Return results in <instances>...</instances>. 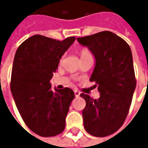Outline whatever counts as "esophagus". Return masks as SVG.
Masks as SVG:
<instances>
[{
    "instance_id": "obj_1",
    "label": "esophagus",
    "mask_w": 148,
    "mask_h": 148,
    "mask_svg": "<svg viewBox=\"0 0 148 148\" xmlns=\"http://www.w3.org/2000/svg\"><path fill=\"white\" fill-rule=\"evenodd\" d=\"M81 93L78 91V90H74V95L76 97H78L80 96Z\"/></svg>"
}]
</instances>
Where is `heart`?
I'll list each match as a JSON object with an SVG mask.
<instances>
[{
  "instance_id": "1",
  "label": "heart",
  "mask_w": 148,
  "mask_h": 148,
  "mask_svg": "<svg viewBox=\"0 0 148 148\" xmlns=\"http://www.w3.org/2000/svg\"><path fill=\"white\" fill-rule=\"evenodd\" d=\"M87 55H91V54H90V52L88 50H86V49H83V50H82L80 51L81 58H82L84 56H87Z\"/></svg>"
}]
</instances>
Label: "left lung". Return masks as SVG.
I'll use <instances>...</instances> for the list:
<instances>
[{
  "mask_svg": "<svg viewBox=\"0 0 148 148\" xmlns=\"http://www.w3.org/2000/svg\"><path fill=\"white\" fill-rule=\"evenodd\" d=\"M77 39L95 58L90 81L96 82L100 93L98 99L81 94L86 102L84 127L93 136H107L124 124L136 90L132 51L124 39L109 31Z\"/></svg>",
  "mask_w": 148,
  "mask_h": 148,
  "instance_id": "8db88e82",
  "label": "left lung"
}]
</instances>
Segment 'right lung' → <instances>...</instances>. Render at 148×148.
<instances>
[{
    "mask_svg": "<svg viewBox=\"0 0 148 148\" xmlns=\"http://www.w3.org/2000/svg\"><path fill=\"white\" fill-rule=\"evenodd\" d=\"M76 38L62 41L35 35L21 43L15 55L11 92L24 123L33 132L55 136L64 130L74 91L51 89L50 80L62 56Z\"/></svg>",
    "mask_w": 148,
    "mask_h": 148,
    "instance_id": "1",
    "label": "right lung"
}]
</instances>
